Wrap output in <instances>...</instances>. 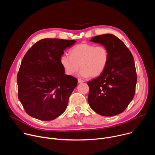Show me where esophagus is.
Listing matches in <instances>:
<instances>
[{"label": "esophagus", "instance_id": "esophagus-1", "mask_svg": "<svg viewBox=\"0 0 155 155\" xmlns=\"http://www.w3.org/2000/svg\"><path fill=\"white\" fill-rule=\"evenodd\" d=\"M83 82H84L83 80H82L81 79H78V83H83Z\"/></svg>", "mask_w": 155, "mask_h": 155}]
</instances>
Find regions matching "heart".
<instances>
[{
  "label": "heart",
  "instance_id": "1",
  "mask_svg": "<svg viewBox=\"0 0 155 155\" xmlns=\"http://www.w3.org/2000/svg\"><path fill=\"white\" fill-rule=\"evenodd\" d=\"M69 56L62 55L60 62L65 74L75 75L81 69L83 77H97L105 70L110 54L104 46H96L91 43H81L71 48Z\"/></svg>",
  "mask_w": 155,
  "mask_h": 155
}]
</instances>
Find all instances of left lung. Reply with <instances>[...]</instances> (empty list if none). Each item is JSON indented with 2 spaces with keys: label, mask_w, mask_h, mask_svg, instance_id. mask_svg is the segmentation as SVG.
I'll list each match as a JSON object with an SVG mask.
<instances>
[{
  "label": "left lung",
  "mask_w": 155,
  "mask_h": 155,
  "mask_svg": "<svg viewBox=\"0 0 155 155\" xmlns=\"http://www.w3.org/2000/svg\"><path fill=\"white\" fill-rule=\"evenodd\" d=\"M91 41L105 47L110 58L104 72L87 82L88 103L101 115H117L127 108L135 94L137 74L134 58L124 42L114 35L95 36Z\"/></svg>",
  "instance_id": "8db88e82"
}]
</instances>
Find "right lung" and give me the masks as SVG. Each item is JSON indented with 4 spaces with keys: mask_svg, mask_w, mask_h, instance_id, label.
<instances>
[{
    "mask_svg": "<svg viewBox=\"0 0 155 155\" xmlns=\"http://www.w3.org/2000/svg\"><path fill=\"white\" fill-rule=\"evenodd\" d=\"M75 40L44 38L25 55L17 75L18 99L26 112L42 121L59 117L68 107L77 79L65 75L60 62Z\"/></svg>",
    "mask_w": 155,
    "mask_h": 155,
    "instance_id": "1",
    "label": "right lung"
}]
</instances>
